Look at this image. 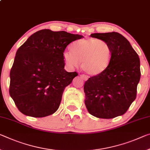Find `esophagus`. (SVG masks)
<instances>
[{"mask_svg":"<svg viewBox=\"0 0 150 150\" xmlns=\"http://www.w3.org/2000/svg\"><path fill=\"white\" fill-rule=\"evenodd\" d=\"M80 76H81V77L82 79H83V80H85V81H86L88 79V77H87V75H85L82 74V75H81Z\"/></svg>","mask_w":150,"mask_h":150,"instance_id":"obj_1","label":"esophagus"}]
</instances>
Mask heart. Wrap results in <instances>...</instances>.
Wrapping results in <instances>:
<instances>
[{
  "label": "heart",
  "instance_id": "obj_1",
  "mask_svg": "<svg viewBox=\"0 0 150 150\" xmlns=\"http://www.w3.org/2000/svg\"><path fill=\"white\" fill-rule=\"evenodd\" d=\"M71 52L72 53L69 51L64 53L65 62L73 67H77L81 62L83 69L91 75L103 72L112 57V49L109 42L95 38L75 42L71 47Z\"/></svg>",
  "mask_w": 150,
  "mask_h": 150
}]
</instances>
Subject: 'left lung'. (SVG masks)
<instances>
[{
    "instance_id": "obj_1",
    "label": "left lung",
    "mask_w": 150,
    "mask_h": 150,
    "mask_svg": "<svg viewBox=\"0 0 150 150\" xmlns=\"http://www.w3.org/2000/svg\"><path fill=\"white\" fill-rule=\"evenodd\" d=\"M91 37L108 42L112 57L103 72L85 81V106L90 114L98 118L122 115L136 98L141 76L138 54L118 33H93Z\"/></svg>"
}]
</instances>
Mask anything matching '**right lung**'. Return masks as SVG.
<instances>
[{"instance_id":"1","label":"right lung","mask_w":150,"mask_h":150,"mask_svg":"<svg viewBox=\"0 0 150 150\" xmlns=\"http://www.w3.org/2000/svg\"><path fill=\"white\" fill-rule=\"evenodd\" d=\"M82 35L39 30L18 48L10 72L9 93L18 110L34 117L54 113L65 87L78 75L64 69L67 45Z\"/></svg>"}]
</instances>
